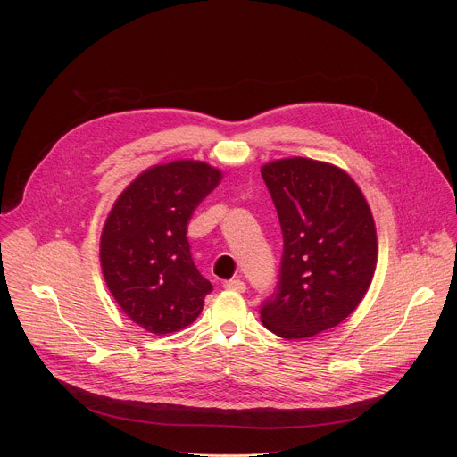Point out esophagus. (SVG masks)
<instances>
[{
    "label": "esophagus",
    "mask_w": 457,
    "mask_h": 457,
    "mask_svg": "<svg viewBox=\"0 0 457 457\" xmlns=\"http://www.w3.org/2000/svg\"><path fill=\"white\" fill-rule=\"evenodd\" d=\"M224 289L228 291H237V293H245L246 291V283L241 279H229L224 283Z\"/></svg>",
    "instance_id": "obj_1"
}]
</instances>
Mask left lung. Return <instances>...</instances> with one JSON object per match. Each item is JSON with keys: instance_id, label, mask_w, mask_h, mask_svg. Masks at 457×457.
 I'll return each mask as SVG.
<instances>
[{"instance_id": "obj_1", "label": "left lung", "mask_w": 457, "mask_h": 457, "mask_svg": "<svg viewBox=\"0 0 457 457\" xmlns=\"http://www.w3.org/2000/svg\"><path fill=\"white\" fill-rule=\"evenodd\" d=\"M283 233L276 293L261 322L296 341L339 326L365 298L378 261L372 211L331 162L287 157L261 166Z\"/></svg>"}]
</instances>
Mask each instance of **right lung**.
<instances>
[{
  "mask_svg": "<svg viewBox=\"0 0 457 457\" xmlns=\"http://www.w3.org/2000/svg\"><path fill=\"white\" fill-rule=\"evenodd\" d=\"M222 172L179 159L138 174L107 214L100 237L104 279L120 309L155 335L195 322L212 285L190 255L187 226Z\"/></svg>",
  "mask_w": 457,
  "mask_h": 457,
  "instance_id": "right-lung-1",
  "label": "right lung"
}]
</instances>
